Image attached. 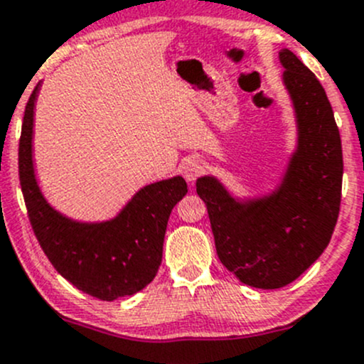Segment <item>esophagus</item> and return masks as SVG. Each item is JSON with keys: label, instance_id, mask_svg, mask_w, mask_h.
<instances>
[{"label": "esophagus", "instance_id": "34e87169", "mask_svg": "<svg viewBox=\"0 0 364 364\" xmlns=\"http://www.w3.org/2000/svg\"><path fill=\"white\" fill-rule=\"evenodd\" d=\"M201 173H203V163L196 157H191L182 164V175L187 182H194Z\"/></svg>", "mask_w": 364, "mask_h": 364}]
</instances>
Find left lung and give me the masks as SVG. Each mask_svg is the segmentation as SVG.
Instances as JSON below:
<instances>
[{"instance_id": "8db88e82", "label": "left lung", "mask_w": 364, "mask_h": 364, "mask_svg": "<svg viewBox=\"0 0 364 364\" xmlns=\"http://www.w3.org/2000/svg\"><path fill=\"white\" fill-rule=\"evenodd\" d=\"M279 61L296 119V147L280 182L240 198L213 175L196 181L220 263L257 289L287 286L316 263L331 240L342 198V140L326 91L289 48L279 52Z\"/></svg>"}]
</instances>
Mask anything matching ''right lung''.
Segmentation results:
<instances>
[{"label": "right lung", "instance_id": "1", "mask_svg": "<svg viewBox=\"0 0 364 364\" xmlns=\"http://www.w3.org/2000/svg\"><path fill=\"white\" fill-rule=\"evenodd\" d=\"M42 82L26 105L18 144V177L33 231L54 268L77 289L114 301L154 280L166 224L187 194L181 175L147 183L107 220H77L55 210L43 196L33 159L35 108Z\"/></svg>", "mask_w": 364, "mask_h": 364}]
</instances>
